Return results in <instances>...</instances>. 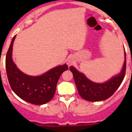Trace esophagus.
Returning a JSON list of instances; mask_svg holds the SVG:
<instances>
[{"instance_id": "esophagus-1", "label": "esophagus", "mask_w": 132, "mask_h": 132, "mask_svg": "<svg viewBox=\"0 0 132 132\" xmlns=\"http://www.w3.org/2000/svg\"><path fill=\"white\" fill-rule=\"evenodd\" d=\"M75 60L72 57H68V60H67V64L68 66H71L72 64H74Z\"/></svg>"}]
</instances>
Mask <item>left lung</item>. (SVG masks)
Here are the masks:
<instances>
[{
	"label": "left lung",
	"mask_w": 132,
	"mask_h": 132,
	"mask_svg": "<svg viewBox=\"0 0 132 132\" xmlns=\"http://www.w3.org/2000/svg\"><path fill=\"white\" fill-rule=\"evenodd\" d=\"M126 70V53L125 51V62L121 72L105 83H95L89 80L84 74L79 72L73 66H70L75 82L79 94L88 101H101L108 99L119 88L125 77Z\"/></svg>",
	"instance_id": "obj_1"
}]
</instances>
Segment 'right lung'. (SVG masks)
Listing matches in <instances>:
<instances>
[{"label": "right lung", "mask_w": 132, "mask_h": 132, "mask_svg": "<svg viewBox=\"0 0 132 132\" xmlns=\"http://www.w3.org/2000/svg\"><path fill=\"white\" fill-rule=\"evenodd\" d=\"M11 40L6 55L5 68L9 85L15 94L22 100L34 105H43L51 100L55 93L60 75L68 70L66 64L56 66L40 76H30L18 69L12 60L13 44Z\"/></svg>", "instance_id": "1"}]
</instances>
